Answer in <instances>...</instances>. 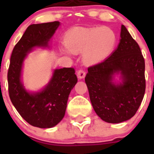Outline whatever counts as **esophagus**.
I'll use <instances>...</instances> for the list:
<instances>
[{"label":"esophagus","instance_id":"esophagus-1","mask_svg":"<svg viewBox=\"0 0 154 154\" xmlns=\"http://www.w3.org/2000/svg\"><path fill=\"white\" fill-rule=\"evenodd\" d=\"M77 76H78V78L79 79L85 78V72L84 70H82V69H80V70H79L78 72H77Z\"/></svg>","mask_w":154,"mask_h":154}]
</instances>
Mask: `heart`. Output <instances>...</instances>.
I'll list each match as a JSON object with an SVG mask.
<instances>
[{
  "mask_svg": "<svg viewBox=\"0 0 154 154\" xmlns=\"http://www.w3.org/2000/svg\"><path fill=\"white\" fill-rule=\"evenodd\" d=\"M64 45L72 53L82 51V59L89 64L102 62L111 54L116 43L115 31L109 27L75 28L65 34ZM65 54L68 51L63 50Z\"/></svg>",
  "mask_w": 154,
  "mask_h": 154,
  "instance_id": "heart-1",
  "label": "heart"
}]
</instances>
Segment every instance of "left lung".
Instances as JSON below:
<instances>
[{
	"label": "left lung",
	"instance_id": "obj_1",
	"mask_svg": "<svg viewBox=\"0 0 154 154\" xmlns=\"http://www.w3.org/2000/svg\"><path fill=\"white\" fill-rule=\"evenodd\" d=\"M117 48L103 62L88 69L85 78L95 112L103 121L119 123L135 115L146 89L145 62L140 46L124 25ZM122 82H114L115 74Z\"/></svg>",
	"mask_w": 154,
	"mask_h": 154
}]
</instances>
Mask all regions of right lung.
I'll return each mask as SVG.
<instances>
[{
    "label": "right lung",
    "instance_id": "right-lung-1",
    "mask_svg": "<svg viewBox=\"0 0 154 154\" xmlns=\"http://www.w3.org/2000/svg\"><path fill=\"white\" fill-rule=\"evenodd\" d=\"M60 22L31 24L14 48L8 72V92L19 114L30 125L39 128L56 126L65 113L69 93L78 79L73 68L54 70L47 85L40 92H30L21 80L23 62L36 47L47 48Z\"/></svg>",
    "mask_w": 154,
    "mask_h": 154
}]
</instances>
